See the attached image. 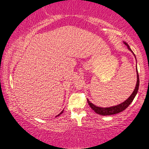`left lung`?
I'll return each instance as SVG.
<instances>
[{
  "label": "left lung",
  "instance_id": "1",
  "mask_svg": "<svg viewBox=\"0 0 149 149\" xmlns=\"http://www.w3.org/2000/svg\"><path fill=\"white\" fill-rule=\"evenodd\" d=\"M123 44H124L125 46H127V49L130 51L132 52V53L133 54V56H135L136 61H137V59H136V56L135 54L133 53V52L132 51V49H131V48L130 47L129 45H128V44L125 41H123ZM136 73H137V83H136L134 91H133V93H132V95L130 96L129 98L126 99L124 102L120 103L119 104L113 106V107H97V106L95 105L94 104H93L92 102H91L89 101V99H87L88 103H89V105L90 106V107L92 109L94 110L96 113H97V114L99 115H102V116L114 115L116 114H118V113L122 112V111L126 109V108L129 107L131 103L132 102L133 99H134V98L135 97V96L138 92L139 86V77L137 64H136Z\"/></svg>",
  "mask_w": 149,
  "mask_h": 149
}]
</instances>
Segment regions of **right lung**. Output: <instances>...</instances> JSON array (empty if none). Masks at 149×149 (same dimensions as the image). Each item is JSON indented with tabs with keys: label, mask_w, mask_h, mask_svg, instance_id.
Here are the masks:
<instances>
[{
	"label": "right lung",
	"mask_w": 149,
	"mask_h": 149,
	"mask_svg": "<svg viewBox=\"0 0 149 149\" xmlns=\"http://www.w3.org/2000/svg\"><path fill=\"white\" fill-rule=\"evenodd\" d=\"M63 112H64V110H62V112H60V114H58V115H57V116H56V117H58V116H60V114H62V113H63Z\"/></svg>",
	"instance_id": "obj_1"
}]
</instances>
